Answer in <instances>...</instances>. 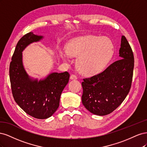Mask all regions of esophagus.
<instances>
[{
    "label": "esophagus",
    "instance_id": "obj_1",
    "mask_svg": "<svg viewBox=\"0 0 147 147\" xmlns=\"http://www.w3.org/2000/svg\"><path fill=\"white\" fill-rule=\"evenodd\" d=\"M70 78L71 80H77V79L78 78V77H77V76L76 75H75V74H72V75H70Z\"/></svg>",
    "mask_w": 147,
    "mask_h": 147
}]
</instances>
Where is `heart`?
Returning <instances> with one entry per match:
<instances>
[{
	"mask_svg": "<svg viewBox=\"0 0 147 147\" xmlns=\"http://www.w3.org/2000/svg\"><path fill=\"white\" fill-rule=\"evenodd\" d=\"M114 46L107 38L86 35L75 37L67 47L66 52H61L60 56L64 61L70 57H78L77 67L87 76L99 73L112 59Z\"/></svg>",
	"mask_w": 147,
	"mask_h": 147,
	"instance_id": "1",
	"label": "heart"
}]
</instances>
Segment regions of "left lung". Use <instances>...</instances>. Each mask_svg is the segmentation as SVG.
Listing matches in <instances>:
<instances>
[{
    "label": "left lung",
    "mask_w": 147,
    "mask_h": 147,
    "mask_svg": "<svg viewBox=\"0 0 147 147\" xmlns=\"http://www.w3.org/2000/svg\"><path fill=\"white\" fill-rule=\"evenodd\" d=\"M119 54L103 72L84 78L82 103L93 114L104 116L116 109L125 99L131 87L134 57L129 43L122 35Z\"/></svg>",
    "instance_id": "obj_1"
}]
</instances>
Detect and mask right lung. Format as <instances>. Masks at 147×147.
<instances>
[{
  "mask_svg": "<svg viewBox=\"0 0 147 147\" xmlns=\"http://www.w3.org/2000/svg\"><path fill=\"white\" fill-rule=\"evenodd\" d=\"M42 38L43 36L31 32L21 37L16 46L9 69L13 98L26 113L37 119L48 118L57 110L61 93L70 77L67 72H53L38 81L26 73L22 52L29 44Z\"/></svg>",
  "mask_w": 147,
  "mask_h": 147,
  "instance_id": "right-lung-1",
  "label": "right lung"
}]
</instances>
